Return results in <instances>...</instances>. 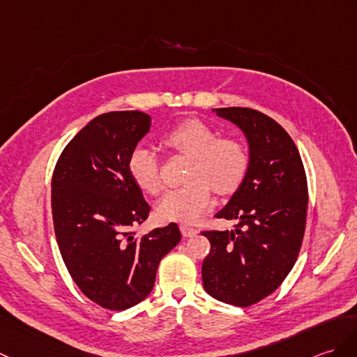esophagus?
Returning a JSON list of instances; mask_svg holds the SVG:
<instances>
[{"instance_id": "1", "label": "esophagus", "mask_w": 357, "mask_h": 357, "mask_svg": "<svg viewBox=\"0 0 357 357\" xmlns=\"http://www.w3.org/2000/svg\"><path fill=\"white\" fill-rule=\"evenodd\" d=\"M179 229H181V234L184 236V237H192V236L197 234V229L188 227V225H181Z\"/></svg>"}]
</instances>
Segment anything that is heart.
Segmentation results:
<instances>
[{
  "label": "heart",
  "mask_w": 357,
  "mask_h": 357,
  "mask_svg": "<svg viewBox=\"0 0 357 357\" xmlns=\"http://www.w3.org/2000/svg\"><path fill=\"white\" fill-rule=\"evenodd\" d=\"M162 143L190 156L187 184L169 190L156 204V216L164 222L195 223L213 205V188L227 195L242 184L250 167V153L236 138H218L210 124L188 119L173 126ZM128 170L146 193L156 195L162 187L158 156L144 146L130 152Z\"/></svg>",
  "instance_id": "1"
}]
</instances>
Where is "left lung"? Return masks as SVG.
<instances>
[{
    "label": "left lung",
    "mask_w": 357,
    "mask_h": 357,
    "mask_svg": "<svg viewBox=\"0 0 357 357\" xmlns=\"http://www.w3.org/2000/svg\"><path fill=\"white\" fill-rule=\"evenodd\" d=\"M219 117L243 132L250 146L246 176L216 214L234 229L204 231L211 251L202 263L206 294L248 307L271 295L292 271L301 250L307 179L287 132L251 107H218Z\"/></svg>",
    "instance_id": "1"
}]
</instances>
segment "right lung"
<instances>
[{
  "label": "right lung",
  "instance_id": "right-lung-1",
  "mask_svg": "<svg viewBox=\"0 0 357 357\" xmlns=\"http://www.w3.org/2000/svg\"><path fill=\"white\" fill-rule=\"evenodd\" d=\"M151 124L139 111L98 115L66 144L53 172V223L65 266L89 300L109 310L143 301L161 259L181 240L173 222L143 237L132 231L151 206L128 160Z\"/></svg>",
  "mask_w": 357,
  "mask_h": 357
}]
</instances>
